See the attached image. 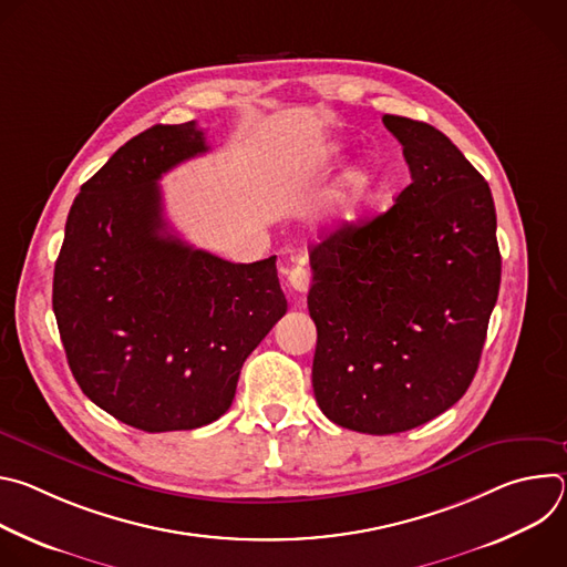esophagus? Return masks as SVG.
<instances>
[{"label": "esophagus", "instance_id": "obj_1", "mask_svg": "<svg viewBox=\"0 0 567 567\" xmlns=\"http://www.w3.org/2000/svg\"><path fill=\"white\" fill-rule=\"evenodd\" d=\"M287 280L291 285V289L305 293L309 289V282H311V276H309V269L302 267V265H296L287 271Z\"/></svg>", "mask_w": 567, "mask_h": 567}]
</instances>
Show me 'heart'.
Here are the masks:
<instances>
[{"instance_id":"obj_1","label":"heart","mask_w":567,"mask_h":567,"mask_svg":"<svg viewBox=\"0 0 567 567\" xmlns=\"http://www.w3.org/2000/svg\"><path fill=\"white\" fill-rule=\"evenodd\" d=\"M377 186H379V166L374 161H363L361 166L350 171L330 199L332 224L348 226L357 221L363 208L368 206V202L374 197Z\"/></svg>"}]
</instances>
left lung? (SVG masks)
Instances as JSON below:
<instances>
[{
  "mask_svg": "<svg viewBox=\"0 0 567 567\" xmlns=\"http://www.w3.org/2000/svg\"><path fill=\"white\" fill-rule=\"evenodd\" d=\"M383 125L411 184L311 249L307 296L318 406L368 435L422 426L466 392L501 289L489 184L433 125L392 114Z\"/></svg>",
  "mask_w": 567,
  "mask_h": 567,
  "instance_id": "1",
  "label": "left lung"
}]
</instances>
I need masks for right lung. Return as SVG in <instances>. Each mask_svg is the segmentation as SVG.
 I'll list each match as a JSON object with an SVG mask.
<instances>
[{
  "label": "right lung",
  "instance_id": "right-lung-1",
  "mask_svg": "<svg viewBox=\"0 0 567 567\" xmlns=\"http://www.w3.org/2000/svg\"><path fill=\"white\" fill-rule=\"evenodd\" d=\"M204 152L195 121L130 138L80 188L55 260L53 313L80 390L147 433L219 420L287 311L276 256L235 265L171 233L158 179Z\"/></svg>",
  "mask_w": 567,
  "mask_h": 567
}]
</instances>
